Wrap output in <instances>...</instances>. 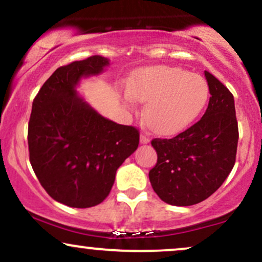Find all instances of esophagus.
<instances>
[{"instance_id":"34e87169","label":"esophagus","mask_w":262,"mask_h":262,"mask_svg":"<svg viewBox=\"0 0 262 262\" xmlns=\"http://www.w3.org/2000/svg\"><path fill=\"white\" fill-rule=\"evenodd\" d=\"M149 141H150L149 137H146V135L143 134V133L140 134V143H141V144H148Z\"/></svg>"}]
</instances>
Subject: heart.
Listing matches in <instances>:
<instances>
[{
	"label": "heart",
	"instance_id": "heart-1",
	"mask_svg": "<svg viewBox=\"0 0 262 262\" xmlns=\"http://www.w3.org/2000/svg\"><path fill=\"white\" fill-rule=\"evenodd\" d=\"M208 98L209 87L202 76L162 65L140 69L127 95L129 102H146L144 118L160 135L188 128L202 114Z\"/></svg>",
	"mask_w": 262,
	"mask_h": 262
}]
</instances>
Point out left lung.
I'll return each mask as SVG.
<instances>
[{"label": "left lung", "instance_id": "obj_1", "mask_svg": "<svg viewBox=\"0 0 262 262\" xmlns=\"http://www.w3.org/2000/svg\"><path fill=\"white\" fill-rule=\"evenodd\" d=\"M204 76L210 97L202 118L171 139L151 140L158 162L149 171L150 183L156 194L172 206L207 200L235 164L239 130L234 97L208 71Z\"/></svg>", "mask_w": 262, "mask_h": 262}]
</instances>
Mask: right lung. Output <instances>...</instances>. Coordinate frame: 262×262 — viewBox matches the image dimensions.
<instances>
[{"label": "right lung", "instance_id": "right-lung-1", "mask_svg": "<svg viewBox=\"0 0 262 262\" xmlns=\"http://www.w3.org/2000/svg\"><path fill=\"white\" fill-rule=\"evenodd\" d=\"M110 65L100 55L60 66L33 101L29 161L53 200L89 208L106 200L117 169L139 145V130L104 118L75 91L81 77Z\"/></svg>", "mask_w": 262, "mask_h": 262}]
</instances>
